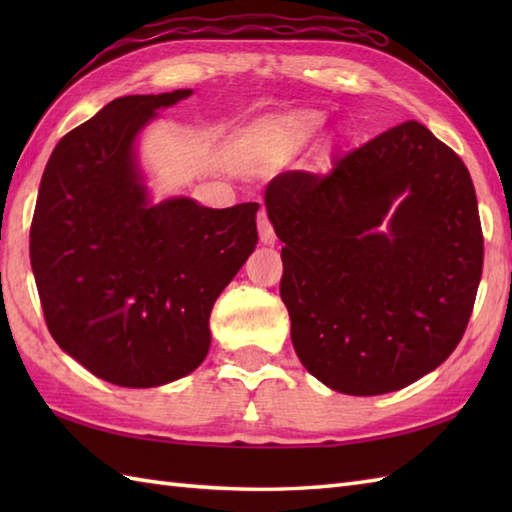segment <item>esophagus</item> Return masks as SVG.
Wrapping results in <instances>:
<instances>
[{
    "label": "esophagus",
    "mask_w": 512,
    "mask_h": 512,
    "mask_svg": "<svg viewBox=\"0 0 512 512\" xmlns=\"http://www.w3.org/2000/svg\"><path fill=\"white\" fill-rule=\"evenodd\" d=\"M257 228H259V239H262L264 244H275V239H277V235H275V228H273V224H270V220H268V215H266V211H264V209L259 211V217H257Z\"/></svg>",
    "instance_id": "34e87169"
}]
</instances>
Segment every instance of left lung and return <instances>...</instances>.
<instances>
[{
	"label": "left lung",
	"mask_w": 512,
	"mask_h": 512,
	"mask_svg": "<svg viewBox=\"0 0 512 512\" xmlns=\"http://www.w3.org/2000/svg\"><path fill=\"white\" fill-rule=\"evenodd\" d=\"M388 233L378 232L386 213ZM299 361L323 385L378 396L442 365L469 325L484 264L471 173L418 121L266 189Z\"/></svg>",
	"instance_id": "1"
}]
</instances>
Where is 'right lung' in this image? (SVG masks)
<instances>
[{
    "label": "right lung",
    "instance_id": "add662e5",
    "mask_svg": "<svg viewBox=\"0 0 512 512\" xmlns=\"http://www.w3.org/2000/svg\"><path fill=\"white\" fill-rule=\"evenodd\" d=\"M191 90L116 99L65 134L43 171L30 264L63 352L121 387L187 376L211 345L215 299L257 244V202L151 204L136 167L140 129Z\"/></svg>",
    "mask_w": 512,
    "mask_h": 512
}]
</instances>
